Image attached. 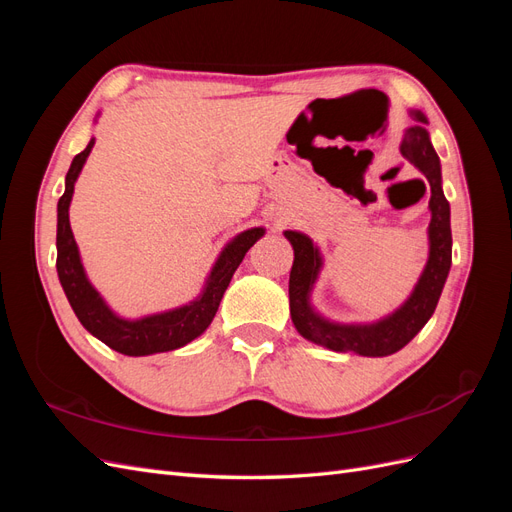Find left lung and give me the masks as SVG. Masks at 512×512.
Masks as SVG:
<instances>
[{"label": "left lung", "mask_w": 512, "mask_h": 512, "mask_svg": "<svg viewBox=\"0 0 512 512\" xmlns=\"http://www.w3.org/2000/svg\"><path fill=\"white\" fill-rule=\"evenodd\" d=\"M416 123L406 130L401 141V156L410 160L425 175L431 198L429 211L431 222L429 258L418 277L406 303L397 307L393 314L369 324H339L322 318L309 303V294L322 269L320 250L303 232L286 230L284 237L294 250V262L290 269V318L297 331L318 346L335 352H354L361 356H389L404 348L412 337L421 331L431 314L436 312L444 282L453 262V235H451V207L442 192V168L436 149H433L427 132V117L421 111H412ZM425 188V183H423Z\"/></svg>", "instance_id": "1"}]
</instances>
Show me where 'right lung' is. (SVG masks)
Masks as SVG:
<instances>
[{
	"label": "right lung",
	"instance_id": "add662e5",
	"mask_svg": "<svg viewBox=\"0 0 512 512\" xmlns=\"http://www.w3.org/2000/svg\"><path fill=\"white\" fill-rule=\"evenodd\" d=\"M94 143L96 138H91L89 145L79 156H74L66 175L64 196L57 203V275L61 288H64L74 314L81 320L83 327L108 348L128 356H147L156 352L177 350L207 331L215 312H218L232 275H235L247 250L265 235V228L243 230L235 239L226 243L218 260H215L198 299L190 301L188 305L168 309V312L151 314L136 320L121 318L106 305L100 292L87 280L79 247H76L70 228L68 211L74 194V183L79 179Z\"/></svg>",
	"mask_w": 512,
	"mask_h": 512
}]
</instances>
